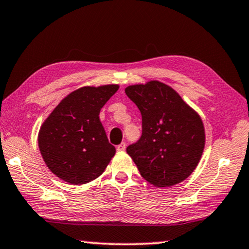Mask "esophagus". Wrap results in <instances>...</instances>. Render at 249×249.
Returning <instances> with one entry per match:
<instances>
[{"instance_id":"obj_1","label":"esophagus","mask_w":249,"mask_h":249,"mask_svg":"<svg viewBox=\"0 0 249 249\" xmlns=\"http://www.w3.org/2000/svg\"><path fill=\"white\" fill-rule=\"evenodd\" d=\"M117 150H118V151H124V150H125V143H124V142H121L120 145H118V146H117Z\"/></svg>"}]
</instances>
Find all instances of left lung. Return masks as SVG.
<instances>
[{
	"mask_svg": "<svg viewBox=\"0 0 249 249\" xmlns=\"http://www.w3.org/2000/svg\"><path fill=\"white\" fill-rule=\"evenodd\" d=\"M124 92L142 118L139 142L127 148L140 175L157 187L183 182L203 154L205 131L200 114L160 81L129 85Z\"/></svg>",
	"mask_w": 249,
	"mask_h": 249,
	"instance_id": "8db88e82",
	"label": "left lung"
}]
</instances>
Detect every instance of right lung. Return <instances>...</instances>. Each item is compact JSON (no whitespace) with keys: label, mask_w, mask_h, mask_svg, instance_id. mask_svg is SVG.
I'll use <instances>...</instances> for the list:
<instances>
[{"label":"right lung","mask_w":249,"mask_h":249,"mask_svg":"<svg viewBox=\"0 0 249 249\" xmlns=\"http://www.w3.org/2000/svg\"><path fill=\"white\" fill-rule=\"evenodd\" d=\"M118 84L83 86L60 101L41 124L38 146L47 167L73 185L98 178L116 155L101 124L104 104Z\"/></svg>","instance_id":"right-lung-1"}]
</instances>
